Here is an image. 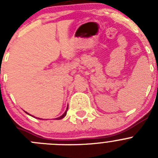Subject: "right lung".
Segmentation results:
<instances>
[{
    "label": "right lung",
    "instance_id": "add662e5",
    "mask_svg": "<svg viewBox=\"0 0 158 158\" xmlns=\"http://www.w3.org/2000/svg\"><path fill=\"white\" fill-rule=\"evenodd\" d=\"M67 110H68V107H67ZM67 110H66V111H65V112L63 113V115H61V116L58 117V118H55V119H62V118H63L64 117H65V115H66ZM27 114H28V115H30V114H29V113H27ZM32 116H33V115H32ZM33 117H35V116H33ZM39 118V119H41V118Z\"/></svg>",
    "mask_w": 158,
    "mask_h": 158
}]
</instances>
